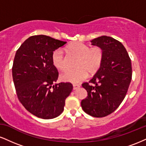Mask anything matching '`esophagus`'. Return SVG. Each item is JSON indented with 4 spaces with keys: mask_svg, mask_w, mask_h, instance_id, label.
I'll list each match as a JSON object with an SVG mask.
<instances>
[{
    "mask_svg": "<svg viewBox=\"0 0 146 146\" xmlns=\"http://www.w3.org/2000/svg\"><path fill=\"white\" fill-rule=\"evenodd\" d=\"M73 90H76L78 89V88L80 87V85H78V84H73Z\"/></svg>",
    "mask_w": 146,
    "mask_h": 146,
    "instance_id": "34e87169",
    "label": "esophagus"
}]
</instances>
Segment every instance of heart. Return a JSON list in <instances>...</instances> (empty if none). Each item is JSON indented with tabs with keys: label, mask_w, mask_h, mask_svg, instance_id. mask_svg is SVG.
<instances>
[{
	"label": "heart",
	"mask_w": 146,
	"mask_h": 146,
	"mask_svg": "<svg viewBox=\"0 0 146 146\" xmlns=\"http://www.w3.org/2000/svg\"><path fill=\"white\" fill-rule=\"evenodd\" d=\"M70 55L78 58L75 70H68L61 75L62 80L71 83H80L90 75H94L102 66L104 57L103 49L100 46L90 48L84 43H72L66 47ZM52 62L58 69L64 71L66 68V58L61 48H58L52 54Z\"/></svg>",
	"instance_id": "obj_1"
}]
</instances>
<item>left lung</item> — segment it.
I'll list each match as a JSON object with an SVG mask.
<instances>
[{"mask_svg": "<svg viewBox=\"0 0 146 146\" xmlns=\"http://www.w3.org/2000/svg\"><path fill=\"white\" fill-rule=\"evenodd\" d=\"M104 53L100 70L88 82L82 84L88 96L81 102L85 113L104 117L113 113L125 98L132 79L131 60L119 41L103 36L91 40Z\"/></svg>", "mask_w": 146, "mask_h": 146, "instance_id": "8db88e82", "label": "left lung"}]
</instances>
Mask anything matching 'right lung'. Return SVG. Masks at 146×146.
Returning a JSON list of instances; mask_svg holds the SVG:
<instances>
[{"label": "right lung", "instance_id": "1", "mask_svg": "<svg viewBox=\"0 0 146 146\" xmlns=\"http://www.w3.org/2000/svg\"><path fill=\"white\" fill-rule=\"evenodd\" d=\"M66 43L44 35L33 36L15 55L12 76L18 98L29 113L39 118L59 116L73 90L69 82L54 84L58 71L52 62V54Z\"/></svg>", "mask_w": 146, "mask_h": 146}]
</instances>
